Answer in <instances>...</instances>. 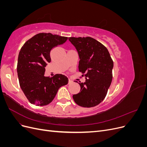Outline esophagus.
<instances>
[{
	"label": "esophagus",
	"mask_w": 147,
	"mask_h": 147,
	"mask_svg": "<svg viewBox=\"0 0 147 147\" xmlns=\"http://www.w3.org/2000/svg\"><path fill=\"white\" fill-rule=\"evenodd\" d=\"M73 82V81H72V80H71V79H69V83H72Z\"/></svg>",
	"instance_id": "obj_1"
}]
</instances>
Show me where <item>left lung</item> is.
I'll return each instance as SVG.
<instances>
[{
    "mask_svg": "<svg viewBox=\"0 0 147 147\" xmlns=\"http://www.w3.org/2000/svg\"><path fill=\"white\" fill-rule=\"evenodd\" d=\"M69 40L78 52V69L86 78L84 83L80 82V91L74 94L73 99L80 106L92 107L107 95L112 81L113 60L107 48L94 38L70 37Z\"/></svg>",
    "mask_w": 147,
    "mask_h": 147,
    "instance_id": "8db88e82",
    "label": "left lung"
}]
</instances>
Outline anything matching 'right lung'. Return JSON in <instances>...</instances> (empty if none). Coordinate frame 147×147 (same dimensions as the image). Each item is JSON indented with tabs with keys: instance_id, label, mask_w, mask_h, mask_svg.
Returning <instances> with one entry per match:
<instances>
[{
	"instance_id": "add662e5",
	"label": "right lung",
	"mask_w": 147,
	"mask_h": 147,
	"mask_svg": "<svg viewBox=\"0 0 147 147\" xmlns=\"http://www.w3.org/2000/svg\"><path fill=\"white\" fill-rule=\"evenodd\" d=\"M67 37L40 33L30 38L22 47L18 59L17 72L22 91L31 104L46 105L55 97L59 88L68 83L63 74L45 77V67L51 62L53 48L64 43Z\"/></svg>"
}]
</instances>
